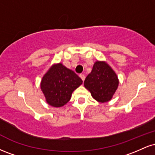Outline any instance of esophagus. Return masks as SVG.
I'll return each mask as SVG.
<instances>
[{
    "instance_id": "esophagus-1",
    "label": "esophagus",
    "mask_w": 155,
    "mask_h": 155,
    "mask_svg": "<svg viewBox=\"0 0 155 155\" xmlns=\"http://www.w3.org/2000/svg\"><path fill=\"white\" fill-rule=\"evenodd\" d=\"M79 76H80V78H81V79H82V81H84V79H85V76H84V74H79Z\"/></svg>"
}]
</instances>
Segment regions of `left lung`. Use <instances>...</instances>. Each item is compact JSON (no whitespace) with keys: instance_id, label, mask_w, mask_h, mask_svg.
<instances>
[{"instance_id":"obj_1","label":"left lung","mask_w":155,"mask_h":155,"mask_svg":"<svg viewBox=\"0 0 155 155\" xmlns=\"http://www.w3.org/2000/svg\"><path fill=\"white\" fill-rule=\"evenodd\" d=\"M84 84L94 99L104 103L111 99L118 87L119 80L115 72L107 63L97 61Z\"/></svg>"}]
</instances>
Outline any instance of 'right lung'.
I'll return each mask as SVG.
<instances>
[{
  "label": "right lung",
  "instance_id": "1",
  "mask_svg": "<svg viewBox=\"0 0 155 155\" xmlns=\"http://www.w3.org/2000/svg\"><path fill=\"white\" fill-rule=\"evenodd\" d=\"M82 84L75 72L63 64L53 65L44 76L41 88L47 102L54 107H61L70 101L74 90Z\"/></svg>",
  "mask_w": 155,
  "mask_h": 155
}]
</instances>
